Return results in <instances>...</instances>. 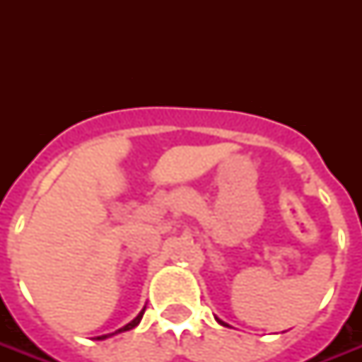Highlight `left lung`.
Returning <instances> with one entry per match:
<instances>
[{"label":"left lung","instance_id":"left-lung-1","mask_svg":"<svg viewBox=\"0 0 362 362\" xmlns=\"http://www.w3.org/2000/svg\"><path fill=\"white\" fill-rule=\"evenodd\" d=\"M216 321H218V323H220V325H223V327H229V325H227V323H223V321H221V320H218V317H216Z\"/></svg>","mask_w":362,"mask_h":362}]
</instances>
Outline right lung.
Here are the masks:
<instances>
[{
  "label": "right lung",
  "mask_w": 362,
  "mask_h": 362,
  "mask_svg": "<svg viewBox=\"0 0 362 362\" xmlns=\"http://www.w3.org/2000/svg\"><path fill=\"white\" fill-rule=\"evenodd\" d=\"M144 310H146V308H142L141 314L136 315L135 320L131 321V323H127V325H125V327H122V329H118V331H116V332H124V331H131V329H135V327L139 325V323H141L142 314H144ZM116 332H112V334H116ZM109 337H110V334H105V337H98V338H99V340H105V338H109Z\"/></svg>",
  "instance_id": "add662e5"
}]
</instances>
